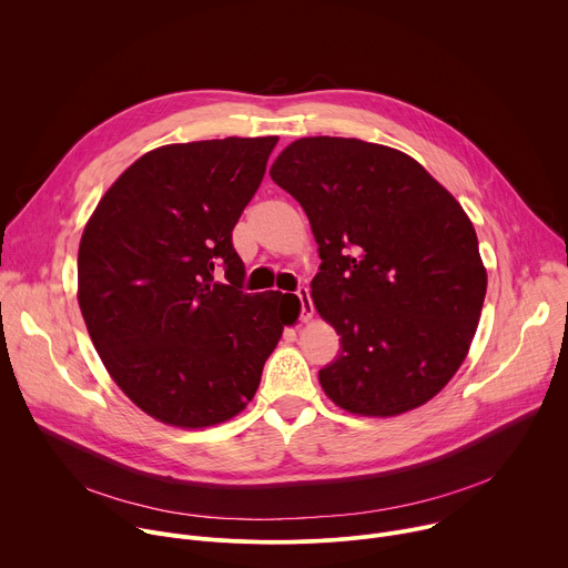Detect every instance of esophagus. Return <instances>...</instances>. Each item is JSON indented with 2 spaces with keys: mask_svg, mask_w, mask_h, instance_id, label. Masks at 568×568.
Here are the masks:
<instances>
[{
  "mask_svg": "<svg viewBox=\"0 0 568 568\" xmlns=\"http://www.w3.org/2000/svg\"><path fill=\"white\" fill-rule=\"evenodd\" d=\"M296 296L301 301V321L307 323L314 316V305H312V298H310V290L307 287H298Z\"/></svg>",
  "mask_w": 568,
  "mask_h": 568,
  "instance_id": "1",
  "label": "esophagus"
}]
</instances>
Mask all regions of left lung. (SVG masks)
<instances>
[{"label":"left lung","instance_id":"left-lung-1","mask_svg":"<svg viewBox=\"0 0 568 568\" xmlns=\"http://www.w3.org/2000/svg\"><path fill=\"white\" fill-rule=\"evenodd\" d=\"M270 175L318 245L312 301L342 346L321 388L355 416L423 407L467 357L488 290L471 220L414 156L359 139H296Z\"/></svg>","mask_w":568,"mask_h":568}]
</instances>
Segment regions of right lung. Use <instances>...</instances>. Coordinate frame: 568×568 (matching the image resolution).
Segmentation results:
<instances>
[{"instance_id": "add662e5", "label": "right lung", "mask_w": 568, "mask_h": 568, "mask_svg": "<svg viewBox=\"0 0 568 568\" xmlns=\"http://www.w3.org/2000/svg\"><path fill=\"white\" fill-rule=\"evenodd\" d=\"M278 136L161 145L108 189L78 247V305L103 366L150 418L204 429L254 399L294 294H245L231 231ZM224 271L226 284L214 281Z\"/></svg>"}]
</instances>
